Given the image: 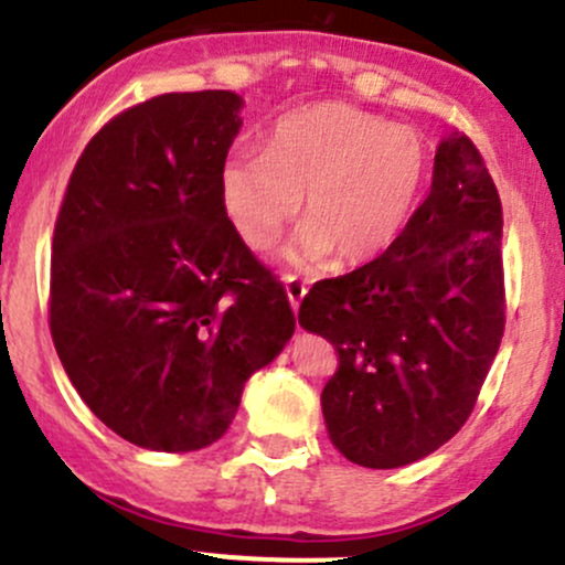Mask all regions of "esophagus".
I'll return each mask as SVG.
<instances>
[{
  "instance_id": "obj_1",
  "label": "esophagus",
  "mask_w": 565,
  "mask_h": 565,
  "mask_svg": "<svg viewBox=\"0 0 565 565\" xmlns=\"http://www.w3.org/2000/svg\"><path fill=\"white\" fill-rule=\"evenodd\" d=\"M285 294H288V301L290 307H294V312H299V303L303 301V296H307V285H303L299 277L288 275L285 277Z\"/></svg>"
}]
</instances>
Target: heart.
I'll list each match as a JSON object with an SVG mask.
<instances>
[{
	"label": "heart",
	"mask_w": 565,
	"mask_h": 565,
	"mask_svg": "<svg viewBox=\"0 0 565 565\" xmlns=\"http://www.w3.org/2000/svg\"><path fill=\"white\" fill-rule=\"evenodd\" d=\"M429 151L416 130L350 104L282 117L264 154H234L221 170V205L250 250H269L299 213L307 224L290 262L363 266L384 256L414 218Z\"/></svg>",
	"instance_id": "b5f03b06"
}]
</instances>
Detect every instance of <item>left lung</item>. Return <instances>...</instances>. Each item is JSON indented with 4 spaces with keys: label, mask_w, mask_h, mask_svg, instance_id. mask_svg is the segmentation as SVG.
Returning a JSON list of instances; mask_svg holds the SVG:
<instances>
[{
    "label": "left lung",
    "mask_w": 565,
    "mask_h": 565,
    "mask_svg": "<svg viewBox=\"0 0 565 565\" xmlns=\"http://www.w3.org/2000/svg\"><path fill=\"white\" fill-rule=\"evenodd\" d=\"M502 224L483 157L451 132L401 239L303 296L299 322L339 354L320 403L354 465L419 461L470 419L504 333Z\"/></svg>",
    "instance_id": "8db88e82"
}]
</instances>
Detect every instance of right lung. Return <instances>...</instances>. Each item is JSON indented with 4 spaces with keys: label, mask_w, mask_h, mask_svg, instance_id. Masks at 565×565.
I'll return each instance as SVG.
<instances>
[{
    "label": "right lung",
    "mask_w": 565,
    "mask_h": 565,
    "mask_svg": "<svg viewBox=\"0 0 565 565\" xmlns=\"http://www.w3.org/2000/svg\"><path fill=\"white\" fill-rule=\"evenodd\" d=\"M239 109L237 93L200 90L117 114L74 164L55 221V352L87 408L151 451L218 440L296 328L282 282L221 205Z\"/></svg>",
    "instance_id": "right-lung-1"
}]
</instances>
